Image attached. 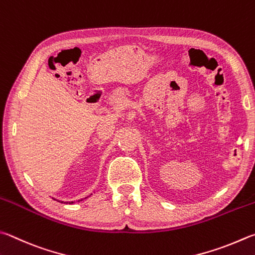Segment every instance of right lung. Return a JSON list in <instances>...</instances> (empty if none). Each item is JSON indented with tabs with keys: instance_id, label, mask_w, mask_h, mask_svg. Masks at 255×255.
I'll use <instances>...</instances> for the list:
<instances>
[{
	"instance_id": "add662e5",
	"label": "right lung",
	"mask_w": 255,
	"mask_h": 255,
	"mask_svg": "<svg viewBox=\"0 0 255 255\" xmlns=\"http://www.w3.org/2000/svg\"><path fill=\"white\" fill-rule=\"evenodd\" d=\"M53 200H55V198H53ZM55 201L61 202V203H64V204H73V203H75V202H62V201H59V200H55ZM80 201H82V200H79L78 202H80Z\"/></svg>"
}]
</instances>
